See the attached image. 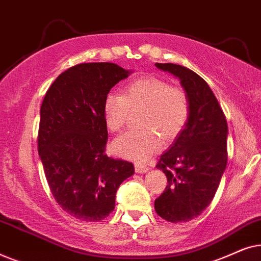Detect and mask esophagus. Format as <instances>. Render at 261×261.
Instances as JSON below:
<instances>
[{
  "mask_svg": "<svg viewBox=\"0 0 261 261\" xmlns=\"http://www.w3.org/2000/svg\"><path fill=\"white\" fill-rule=\"evenodd\" d=\"M148 170H149L148 167L145 165H139V164L135 165V172H138V173H146Z\"/></svg>",
  "mask_w": 261,
  "mask_h": 261,
  "instance_id": "34e87169",
  "label": "esophagus"
}]
</instances>
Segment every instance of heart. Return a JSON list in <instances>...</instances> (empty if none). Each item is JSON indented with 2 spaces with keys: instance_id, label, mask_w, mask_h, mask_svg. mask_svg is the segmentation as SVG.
<instances>
[{
  "instance_id": "b5f03b06",
  "label": "heart",
  "mask_w": 261,
  "mask_h": 261,
  "mask_svg": "<svg viewBox=\"0 0 261 261\" xmlns=\"http://www.w3.org/2000/svg\"><path fill=\"white\" fill-rule=\"evenodd\" d=\"M130 110L142 109L141 129L128 130L113 141L115 154L145 162L162 146V137L171 141L188 122L190 103L183 89L171 87L155 77H142L124 88L123 95L109 92L103 102V116L110 132H120Z\"/></svg>"
}]
</instances>
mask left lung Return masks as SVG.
<instances>
[{
    "label": "left lung",
    "mask_w": 261,
    "mask_h": 261,
    "mask_svg": "<svg viewBox=\"0 0 261 261\" xmlns=\"http://www.w3.org/2000/svg\"><path fill=\"white\" fill-rule=\"evenodd\" d=\"M155 66L179 80L190 114L183 130L160 155L156 169L165 173L167 185L154 201V209L169 222H187L201 215L216 194L227 166L228 124L202 77L177 64Z\"/></svg>",
    "instance_id": "obj_1"
}]
</instances>
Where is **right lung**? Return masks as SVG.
<instances>
[{
  "label": "right lung",
  "instance_id": "obj_1",
  "mask_svg": "<svg viewBox=\"0 0 261 261\" xmlns=\"http://www.w3.org/2000/svg\"><path fill=\"white\" fill-rule=\"evenodd\" d=\"M130 70L113 63L78 64L59 74L40 108L38 152L53 197L78 220L97 222L115 208L133 164L105 153L103 102Z\"/></svg>",
  "mask_w": 261,
  "mask_h": 261
}]
</instances>
